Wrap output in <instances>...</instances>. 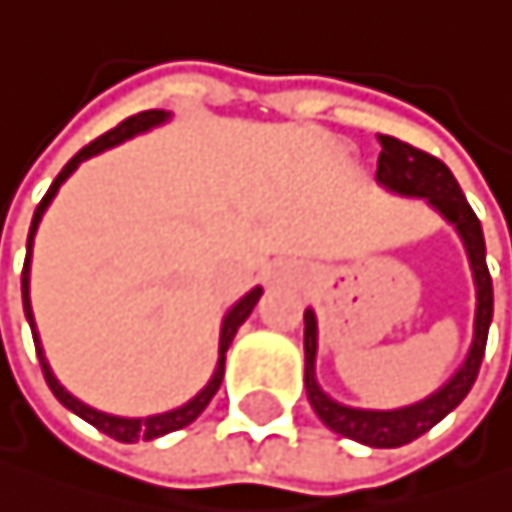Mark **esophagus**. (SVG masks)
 Returning a JSON list of instances; mask_svg holds the SVG:
<instances>
[{"mask_svg":"<svg viewBox=\"0 0 512 512\" xmlns=\"http://www.w3.org/2000/svg\"><path fill=\"white\" fill-rule=\"evenodd\" d=\"M301 273L298 270H291V267H276L273 273H267V282L270 285H279V282H294Z\"/></svg>","mask_w":512,"mask_h":512,"instance_id":"34e87169","label":"esophagus"}]
</instances>
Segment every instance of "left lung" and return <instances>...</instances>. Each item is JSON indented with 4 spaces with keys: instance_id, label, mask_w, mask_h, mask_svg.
<instances>
[{
    "instance_id": "1",
    "label": "left lung",
    "mask_w": 512,
    "mask_h": 512,
    "mask_svg": "<svg viewBox=\"0 0 512 512\" xmlns=\"http://www.w3.org/2000/svg\"><path fill=\"white\" fill-rule=\"evenodd\" d=\"M378 141H381V156H378L375 181L396 196L424 199L433 211H439L442 218L455 227V233L464 242L470 273H473V288H476L473 341H470L464 362L455 368V375H451L439 390L424 396L421 402L387 408V411L384 408H353V405L331 399L316 381L319 322H316L313 307H307L304 310V387H307V399H310L313 411L328 430L341 433L353 442L371 445V448H399V445H408L411 439L424 436L430 427H436L448 411H455L464 402V396L470 393V387L479 375V365H482L495 298H491V276L485 267L482 227H479V218L473 214L467 196L461 193L455 174H451L445 168V162H439L436 156L415 150L411 144H402L390 134H378Z\"/></svg>"
}]
</instances>
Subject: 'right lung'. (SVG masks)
I'll return each mask as SVG.
<instances>
[{"label": "right lung", "mask_w": 512, "mask_h": 512, "mask_svg": "<svg viewBox=\"0 0 512 512\" xmlns=\"http://www.w3.org/2000/svg\"><path fill=\"white\" fill-rule=\"evenodd\" d=\"M168 119H171V113H165V110H147V113H137V116L125 119L122 125H116L113 131L101 134V137H97V141H91L88 147H82V150H79V153L64 165V171L57 174L54 184L48 187L45 199L39 202V208H36V214H33L30 236H27V261H24L21 291H24V313H27L30 331H33V341H36V353H39V362H42V375H45V381H48L51 393L57 396V402H61L64 408H70L73 415H79L82 421H88L91 427H97L101 433H107V436H113V439H119V442L159 439V436H165V433H174V430H181V427L193 424V421L202 415L205 405L214 399V393H218V387H221V381H224L227 350H230V344H233V338H236L239 325L251 316L254 304H258V301H261V294H264V288H261V285H254L248 294H242V298L227 310V316L221 319V344H218V365H214V375L208 378V384H205L193 399H187L184 405L171 408V411H162V415H147V418H122V415H110V411H101V408L85 405L82 399H76V396H73L61 381L54 378V371H51V365H48V359H45V350H42V341H39L36 316H33V304H30V261H33V239H36V230H39V224H42V214L48 211L51 199L57 196V190H61V184L70 178V174H73L85 159H91V156H97V153H104V150H110V147H119V144L131 141V137L144 134V131H150V128H159V125H165Z\"/></svg>", "instance_id": "1"}]
</instances>
